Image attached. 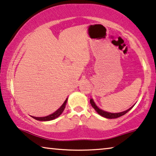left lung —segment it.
I'll use <instances>...</instances> for the list:
<instances>
[{"instance_id": "1", "label": "left lung", "mask_w": 156, "mask_h": 156, "mask_svg": "<svg viewBox=\"0 0 156 156\" xmlns=\"http://www.w3.org/2000/svg\"><path fill=\"white\" fill-rule=\"evenodd\" d=\"M90 103H91V105H92V107L94 108L95 110H96V111L98 112L100 115L106 117V118H108V119H115V118H117V117L122 116V115H125L126 113H127V112L129 111V110L133 108V106H132V107L129 108L128 110H125V111L122 112H118V113H111V112H108L104 111V110L99 109V108L96 106V105L94 103L93 99H91V100H90Z\"/></svg>"}]
</instances>
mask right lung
Instances as JSON below:
<instances>
[{"mask_svg":"<svg viewBox=\"0 0 156 156\" xmlns=\"http://www.w3.org/2000/svg\"><path fill=\"white\" fill-rule=\"evenodd\" d=\"M67 101V98L65 100V101L63 103V104L61 105L59 109H58L55 112H53V114L49 115L48 116L46 117H32L34 119H37V120H39V121H49V120H52V119H54L55 118H57L58 117H59L60 115L62 114V112H63V110H65V105H66Z\"/></svg>","mask_w":156,"mask_h":156,"instance_id":"right-lung-1","label":"right lung"}]
</instances>
